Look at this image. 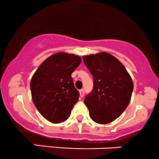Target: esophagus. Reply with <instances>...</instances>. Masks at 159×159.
<instances>
[{
	"instance_id": "obj_1",
	"label": "esophagus",
	"mask_w": 159,
	"mask_h": 159,
	"mask_svg": "<svg viewBox=\"0 0 159 159\" xmlns=\"http://www.w3.org/2000/svg\"><path fill=\"white\" fill-rule=\"evenodd\" d=\"M80 97H83V96H84V90L83 89H80Z\"/></svg>"
}]
</instances>
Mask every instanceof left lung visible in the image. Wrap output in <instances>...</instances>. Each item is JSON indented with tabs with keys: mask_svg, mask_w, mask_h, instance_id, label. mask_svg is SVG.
<instances>
[{
	"mask_svg": "<svg viewBox=\"0 0 159 159\" xmlns=\"http://www.w3.org/2000/svg\"><path fill=\"white\" fill-rule=\"evenodd\" d=\"M93 76V89L84 102L95 122L107 124L117 119L130 102L133 83L126 69L115 57L105 52L83 56Z\"/></svg>",
	"mask_w": 159,
	"mask_h": 159,
	"instance_id": "obj_1",
	"label": "left lung"
}]
</instances>
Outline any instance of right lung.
Instances as JSON below:
<instances>
[{
    "instance_id": "1",
    "label": "right lung",
    "mask_w": 159,
    "mask_h": 159,
    "mask_svg": "<svg viewBox=\"0 0 159 159\" xmlns=\"http://www.w3.org/2000/svg\"><path fill=\"white\" fill-rule=\"evenodd\" d=\"M81 57L60 52L40 65L30 81L33 102L40 113L52 123L68 119L79 100L71 74L81 63Z\"/></svg>"
}]
</instances>
